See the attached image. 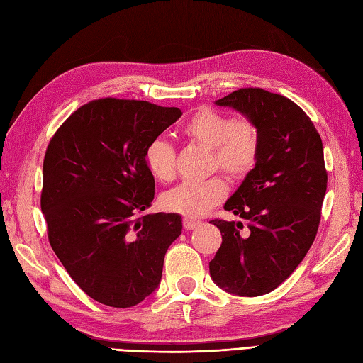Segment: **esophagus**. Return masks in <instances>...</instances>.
Instances as JSON below:
<instances>
[{"label": "esophagus", "mask_w": 363, "mask_h": 363, "mask_svg": "<svg viewBox=\"0 0 363 363\" xmlns=\"http://www.w3.org/2000/svg\"><path fill=\"white\" fill-rule=\"evenodd\" d=\"M200 225H202V222L197 220V219H191V217H184V219H183L184 230H194V228L200 227Z\"/></svg>", "instance_id": "1"}]
</instances>
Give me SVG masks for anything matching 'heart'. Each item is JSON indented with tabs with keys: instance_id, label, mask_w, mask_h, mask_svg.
Returning <instances> with one entry per match:
<instances>
[{
	"instance_id": "1",
	"label": "heart",
	"mask_w": 363,
	"mask_h": 363,
	"mask_svg": "<svg viewBox=\"0 0 363 363\" xmlns=\"http://www.w3.org/2000/svg\"><path fill=\"white\" fill-rule=\"evenodd\" d=\"M182 133L189 143L211 150L208 172L222 171L233 182H240L255 171L261 157V130L252 118H233L223 111L199 108ZM144 161L158 182H172L177 171L175 147L164 138L152 140ZM227 183L219 175L202 182L182 183L160 196V205L167 213L200 217L222 203Z\"/></svg>"
}]
</instances>
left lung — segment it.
<instances>
[{
  "label": "left lung",
  "mask_w": 363,
  "mask_h": 363,
  "mask_svg": "<svg viewBox=\"0 0 363 363\" xmlns=\"http://www.w3.org/2000/svg\"><path fill=\"white\" fill-rule=\"evenodd\" d=\"M216 104L255 121L261 157L225 203L245 223L209 222L222 233L209 273L225 291L259 296L292 275L317 236L328 184L323 144L311 118L283 94L248 86Z\"/></svg>",
  "instance_id": "left-lung-1"
}]
</instances>
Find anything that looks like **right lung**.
Returning a JSON list of instances; mask_svg holds the SVG:
<instances>
[{"mask_svg":"<svg viewBox=\"0 0 363 363\" xmlns=\"http://www.w3.org/2000/svg\"><path fill=\"white\" fill-rule=\"evenodd\" d=\"M182 116L177 107L101 98L67 118L48 144L40 205L48 239L82 291L132 308L160 284L182 216L146 214L155 180L147 144Z\"/></svg>","mask_w":363,"mask_h":363,"instance_id":"right-lung-1","label":"right lung"}]
</instances>
